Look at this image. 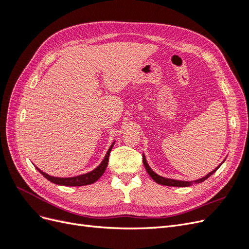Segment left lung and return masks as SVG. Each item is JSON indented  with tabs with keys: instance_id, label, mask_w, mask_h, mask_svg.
<instances>
[{
	"instance_id": "8db88e82",
	"label": "left lung",
	"mask_w": 249,
	"mask_h": 249,
	"mask_svg": "<svg viewBox=\"0 0 249 249\" xmlns=\"http://www.w3.org/2000/svg\"><path fill=\"white\" fill-rule=\"evenodd\" d=\"M142 158H143V164H144V167H145L147 173L150 176V178H152L155 180L156 183L160 184V185H164V186H172V187H188V186L192 185V183H196V184L201 183V182H203V180H206L209 177L212 176L213 173H214L218 168H219V167L221 166V164L223 163V162H222L216 169H214L213 171H211L210 173H208V175H207L206 177H203V178H199V179L194 180V182H186V180H177V179H172V178H163V177H161V176H159V175H157V173L154 172V171L152 170V168H150V167L148 166V164H147L146 159H145V156L143 155Z\"/></svg>"
}]
</instances>
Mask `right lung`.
<instances>
[{
  "instance_id": "obj_1",
  "label": "right lung",
  "mask_w": 249,
  "mask_h": 249,
  "mask_svg": "<svg viewBox=\"0 0 249 249\" xmlns=\"http://www.w3.org/2000/svg\"><path fill=\"white\" fill-rule=\"evenodd\" d=\"M113 144H114V142L112 143V145L108 149L106 156H105V159L102 161V163L99 165V166H97L94 170L90 171L88 173H85V175H81V176L72 177V178H56V177H51V176L47 175L46 172L41 171L40 169H38L37 167L36 168L44 178L49 179L50 182L57 184V185H61V186H85V185L93 184L94 182H96V180L103 176V173L105 172V170H106V168H107L108 161H109V156H110V153H111V149L113 147Z\"/></svg>"
}]
</instances>
